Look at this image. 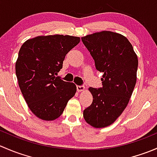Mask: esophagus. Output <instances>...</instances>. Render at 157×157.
<instances>
[{"instance_id":"34e87169","label":"esophagus","mask_w":157,"mask_h":157,"mask_svg":"<svg viewBox=\"0 0 157 157\" xmlns=\"http://www.w3.org/2000/svg\"><path fill=\"white\" fill-rule=\"evenodd\" d=\"M84 86H82V85H80V86H79V85H77V90L78 92H81V91H83L84 90Z\"/></svg>"}]
</instances>
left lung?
I'll return each instance as SVG.
<instances>
[{
    "instance_id": "1",
    "label": "left lung",
    "mask_w": 157,
    "mask_h": 157,
    "mask_svg": "<svg viewBox=\"0 0 157 157\" xmlns=\"http://www.w3.org/2000/svg\"><path fill=\"white\" fill-rule=\"evenodd\" d=\"M82 42L103 73L102 87H90L93 102L83 117L94 128L112 124L127 106L137 81L138 60L132 45L124 36L102 31L82 37Z\"/></svg>"
}]
</instances>
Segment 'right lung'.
I'll return each mask as SVG.
<instances>
[{
    "label": "right lung",
    "mask_w": 157,
    "mask_h": 157,
    "mask_svg": "<svg viewBox=\"0 0 157 157\" xmlns=\"http://www.w3.org/2000/svg\"><path fill=\"white\" fill-rule=\"evenodd\" d=\"M79 42L80 38L71 36H38L26 41L19 51L15 66L19 86L38 118H58L75 95L76 85L57 75L66 55Z\"/></svg>",
    "instance_id": "1"
}]
</instances>
